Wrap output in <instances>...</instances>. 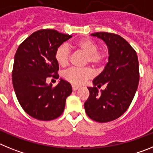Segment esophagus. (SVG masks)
I'll return each mask as SVG.
<instances>
[{"mask_svg":"<svg viewBox=\"0 0 153 153\" xmlns=\"http://www.w3.org/2000/svg\"><path fill=\"white\" fill-rule=\"evenodd\" d=\"M72 89H73V90H74V91H75V90H78V89H79V86H72Z\"/></svg>","mask_w":153,"mask_h":153,"instance_id":"34e87169","label":"esophagus"}]
</instances>
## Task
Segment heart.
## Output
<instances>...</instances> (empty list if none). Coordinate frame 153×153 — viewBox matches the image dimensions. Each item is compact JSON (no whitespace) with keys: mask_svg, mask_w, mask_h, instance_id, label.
<instances>
[{"mask_svg":"<svg viewBox=\"0 0 153 153\" xmlns=\"http://www.w3.org/2000/svg\"><path fill=\"white\" fill-rule=\"evenodd\" d=\"M74 47L79 50L86 53V62L90 63L94 66L100 65L105 59V53L98 51V45L95 42L88 38H83L76 42ZM70 56V51L67 44H62L57 47L55 52V59L61 67H66L69 63ZM64 79L69 81L70 83L79 86L86 82L87 79L92 77L93 71L90 68H72L66 70L63 74Z\"/></svg>","mask_w":153,"mask_h":153,"instance_id":"obj_1","label":"heart"}]
</instances>
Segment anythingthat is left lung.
<instances>
[{"label": "left lung", "instance_id": "1", "mask_svg": "<svg viewBox=\"0 0 153 153\" xmlns=\"http://www.w3.org/2000/svg\"><path fill=\"white\" fill-rule=\"evenodd\" d=\"M91 36L102 39L108 47V63L88 87L84 103L86 114L96 122L107 123L121 117L129 108L138 88L140 70L137 54L130 44L115 33L98 32ZM105 84L100 93L96 85Z\"/></svg>", "mask_w": 153, "mask_h": 153}]
</instances>
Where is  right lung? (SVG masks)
<instances>
[{"label": "right lung", "mask_w": 153, "mask_h": 153, "mask_svg": "<svg viewBox=\"0 0 153 153\" xmlns=\"http://www.w3.org/2000/svg\"><path fill=\"white\" fill-rule=\"evenodd\" d=\"M70 37L55 30H40L17 48L12 71L13 89L21 107L36 120L48 121L60 117L72 93L70 83L62 79L55 87L46 83L48 77L59 78L55 52Z\"/></svg>", "instance_id": "right-lung-1"}]
</instances>
